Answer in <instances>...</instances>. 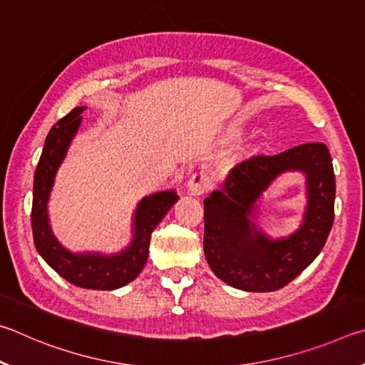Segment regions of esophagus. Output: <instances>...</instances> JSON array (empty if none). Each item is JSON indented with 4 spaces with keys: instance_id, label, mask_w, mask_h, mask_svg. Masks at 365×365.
Segmentation results:
<instances>
[{
    "instance_id": "1",
    "label": "esophagus",
    "mask_w": 365,
    "mask_h": 365,
    "mask_svg": "<svg viewBox=\"0 0 365 365\" xmlns=\"http://www.w3.org/2000/svg\"><path fill=\"white\" fill-rule=\"evenodd\" d=\"M210 187H212V178H210L208 173H205V171L194 173V175L190 176V179L187 181V190H189V194H192V195L205 194Z\"/></svg>"
}]
</instances>
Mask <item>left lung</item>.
Returning <instances> with one entry per match:
<instances>
[{
    "instance_id": "1",
    "label": "left lung",
    "mask_w": 365,
    "mask_h": 365,
    "mask_svg": "<svg viewBox=\"0 0 365 365\" xmlns=\"http://www.w3.org/2000/svg\"><path fill=\"white\" fill-rule=\"evenodd\" d=\"M285 170L305 173L309 205L302 226L274 241L251 218L259 197ZM203 250L216 276L245 292L282 289L316 259L334 225L335 175L327 145L309 143L244 160L229 173L222 189L203 200Z\"/></svg>"
}]
</instances>
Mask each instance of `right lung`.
Returning <instances> with one entry per match:
<instances>
[{
    "label": "right lung",
    "mask_w": 365,
    "mask_h": 365,
    "mask_svg": "<svg viewBox=\"0 0 365 365\" xmlns=\"http://www.w3.org/2000/svg\"><path fill=\"white\" fill-rule=\"evenodd\" d=\"M86 107H75L51 128L36 165L31 203V231L38 253L67 282L81 289L115 290L136 279L149 257L153 229L175 205L179 197L175 190H162L144 197L138 203L133 221V240L117 255L72 253L54 237L48 218V200L56 173L66 158L68 145L81 125V112Z\"/></svg>",
    "instance_id": "1"
}]
</instances>
